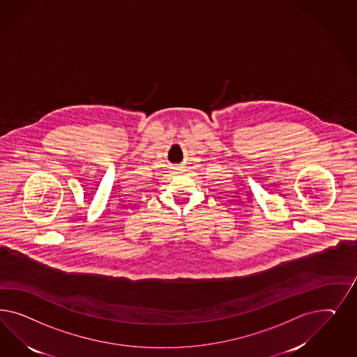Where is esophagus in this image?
I'll return each mask as SVG.
<instances>
[{
  "label": "esophagus",
  "mask_w": 357,
  "mask_h": 357,
  "mask_svg": "<svg viewBox=\"0 0 357 357\" xmlns=\"http://www.w3.org/2000/svg\"><path fill=\"white\" fill-rule=\"evenodd\" d=\"M175 172H176V174L183 173V166H176V167H175Z\"/></svg>",
  "instance_id": "esophagus-1"
}]
</instances>
